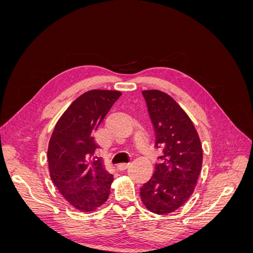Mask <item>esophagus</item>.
<instances>
[{"mask_svg": "<svg viewBox=\"0 0 253 253\" xmlns=\"http://www.w3.org/2000/svg\"><path fill=\"white\" fill-rule=\"evenodd\" d=\"M128 166H129V164H128V163H125V164H119V165H117V169H118L119 171H124V170L127 169Z\"/></svg>", "mask_w": 253, "mask_h": 253, "instance_id": "1", "label": "esophagus"}]
</instances>
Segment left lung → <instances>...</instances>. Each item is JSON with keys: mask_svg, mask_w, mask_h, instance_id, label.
I'll use <instances>...</instances> for the list:
<instances>
[{"mask_svg": "<svg viewBox=\"0 0 253 253\" xmlns=\"http://www.w3.org/2000/svg\"><path fill=\"white\" fill-rule=\"evenodd\" d=\"M156 145L164 148L154 174L140 188L141 202L155 214L177 210L194 192L203 165V148L192 120L180 105L158 89L143 90Z\"/></svg>", "mask_w": 253, "mask_h": 253, "instance_id": "left-lung-1", "label": "left lung"}]
</instances>
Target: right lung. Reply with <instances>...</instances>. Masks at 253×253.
I'll return each mask as SVG.
<instances>
[{
    "label": "right lung",
    "mask_w": 253,
    "mask_h": 253,
    "mask_svg": "<svg viewBox=\"0 0 253 253\" xmlns=\"http://www.w3.org/2000/svg\"><path fill=\"white\" fill-rule=\"evenodd\" d=\"M118 90L91 89L68 106L53 128L47 159L52 182L74 208L93 212L108 201L113 175L99 158H91L97 143L94 134Z\"/></svg>",
    "instance_id": "obj_1"
}]
</instances>
